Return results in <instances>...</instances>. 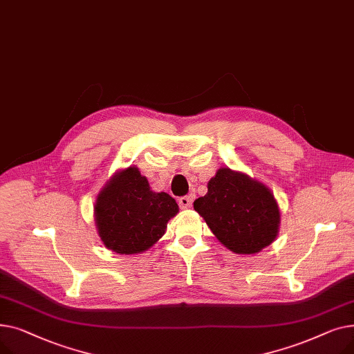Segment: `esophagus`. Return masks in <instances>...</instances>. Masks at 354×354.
<instances>
[{
  "instance_id": "1",
  "label": "esophagus",
  "mask_w": 354,
  "mask_h": 354,
  "mask_svg": "<svg viewBox=\"0 0 354 354\" xmlns=\"http://www.w3.org/2000/svg\"><path fill=\"white\" fill-rule=\"evenodd\" d=\"M192 196L191 195H188V196H182V198H179V207L182 208V209H188V208H191L192 207Z\"/></svg>"
}]
</instances>
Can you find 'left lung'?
<instances>
[{
	"label": "left lung",
	"mask_w": 354,
	"mask_h": 354,
	"mask_svg": "<svg viewBox=\"0 0 354 354\" xmlns=\"http://www.w3.org/2000/svg\"><path fill=\"white\" fill-rule=\"evenodd\" d=\"M222 245L235 254L252 255L272 244L281 214L270 188L247 174L219 167L208 192L194 202Z\"/></svg>",
	"instance_id": "obj_1"
}]
</instances>
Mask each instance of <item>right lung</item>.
<instances>
[{
  "instance_id": "obj_1",
  "label": "right lung",
  "mask_w": 354,
  "mask_h": 354,
  "mask_svg": "<svg viewBox=\"0 0 354 354\" xmlns=\"http://www.w3.org/2000/svg\"><path fill=\"white\" fill-rule=\"evenodd\" d=\"M179 212L166 192H153L139 167L115 172L95 202V224L103 245L118 254L147 251L163 236L167 222Z\"/></svg>"
}]
</instances>
